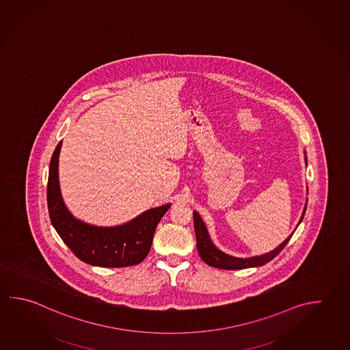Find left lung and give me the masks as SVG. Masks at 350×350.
Masks as SVG:
<instances>
[{
  "label": "left lung",
  "instance_id": "1",
  "mask_svg": "<svg viewBox=\"0 0 350 350\" xmlns=\"http://www.w3.org/2000/svg\"><path fill=\"white\" fill-rule=\"evenodd\" d=\"M305 152V162H306L307 166V157L306 151ZM307 208V200L305 204V208L301 215L300 221L297 224V226L300 225L301 221L305 216V211ZM193 216H194V230H196V248L199 252V256L202 258V260L205 263L210 265V267H215V268H220V269L227 270H237V269H245V268H253V267H260L264 265L265 263L270 262L273 258H275L280 252L282 251V248L285 245H288V239H291L293 232L288 239H285L284 242H282L280 245H278L276 248H274L273 251L268 252V253H264L260 256H254V257L248 258H239L233 257L227 254L225 252L220 251L216 245L213 243V241L210 239V234L208 232V228L205 226L204 221L202 220L200 215L198 214L196 211H193ZM296 226V228H297Z\"/></svg>",
  "mask_w": 350,
  "mask_h": 350
}]
</instances>
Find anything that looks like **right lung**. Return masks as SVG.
Segmentation results:
<instances>
[{
    "label": "right lung",
    "mask_w": 350,
    "mask_h": 350,
    "mask_svg": "<svg viewBox=\"0 0 350 350\" xmlns=\"http://www.w3.org/2000/svg\"><path fill=\"white\" fill-rule=\"evenodd\" d=\"M57 144L50 160L48 179V208L53 226L82 262L105 268L130 267L142 262L150 252L154 230L171 204L148 208L135 219L118 226H96L75 217L62 199L59 183Z\"/></svg>",
    "instance_id": "1"
}]
</instances>
